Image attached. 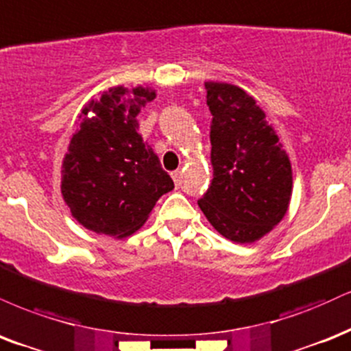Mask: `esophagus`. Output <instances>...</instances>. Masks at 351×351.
Segmentation results:
<instances>
[{
  "label": "esophagus",
  "instance_id": "1",
  "mask_svg": "<svg viewBox=\"0 0 351 351\" xmlns=\"http://www.w3.org/2000/svg\"><path fill=\"white\" fill-rule=\"evenodd\" d=\"M171 176H172V179H174L176 187H179L180 182H182V180H180V179H182V177H180V171H174Z\"/></svg>",
  "mask_w": 351,
  "mask_h": 351
}]
</instances>
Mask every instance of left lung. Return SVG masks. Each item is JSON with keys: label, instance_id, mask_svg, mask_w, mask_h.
<instances>
[{"label": "left lung", "instance_id": "1", "mask_svg": "<svg viewBox=\"0 0 351 351\" xmlns=\"http://www.w3.org/2000/svg\"><path fill=\"white\" fill-rule=\"evenodd\" d=\"M213 179L199 207L218 233L253 243L289 207L292 169L266 114L240 86L205 82Z\"/></svg>", "mask_w": 351, "mask_h": 351}]
</instances>
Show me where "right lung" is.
<instances>
[{
	"mask_svg": "<svg viewBox=\"0 0 351 351\" xmlns=\"http://www.w3.org/2000/svg\"><path fill=\"white\" fill-rule=\"evenodd\" d=\"M154 98L151 88L113 86L82 111L84 121L62 162L60 189L72 217L95 233L130 237L144 225L160 195L174 189L138 133L139 111Z\"/></svg>",
	"mask_w": 351,
	"mask_h": 351,
	"instance_id": "add662e5",
	"label": "right lung"
}]
</instances>
